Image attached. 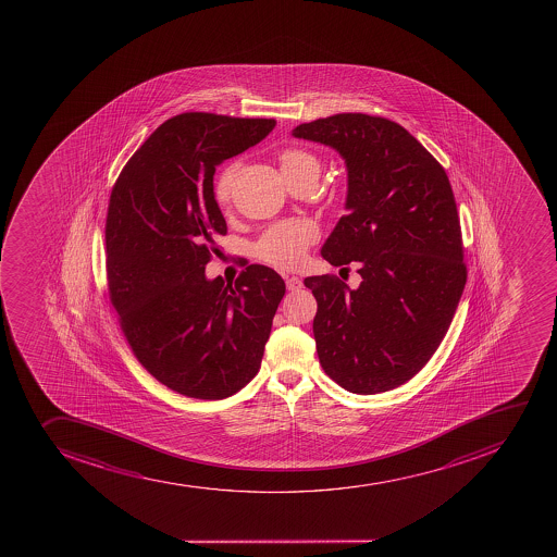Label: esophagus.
<instances>
[{"label":"esophagus","mask_w":557,"mask_h":557,"mask_svg":"<svg viewBox=\"0 0 557 557\" xmlns=\"http://www.w3.org/2000/svg\"><path fill=\"white\" fill-rule=\"evenodd\" d=\"M285 283H287L288 290H299V288H304V282L299 280L298 275H290V277L285 280Z\"/></svg>","instance_id":"34e87169"}]
</instances>
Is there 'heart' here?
Returning <instances> with one entry per match:
<instances>
[{
    "instance_id": "obj_1",
    "label": "heart",
    "mask_w": 557,
    "mask_h": 557,
    "mask_svg": "<svg viewBox=\"0 0 557 557\" xmlns=\"http://www.w3.org/2000/svg\"><path fill=\"white\" fill-rule=\"evenodd\" d=\"M280 165L283 174L301 171H320V161L314 156L301 149L283 150L280 154ZM237 163L226 166L221 172L214 187V198L220 207H226L231 201L232 185L236 177ZM318 239V228L310 221H283L270 226L263 236L253 243L256 258L264 263L274 264L277 269H296L304 263L310 245Z\"/></svg>"
}]
</instances>
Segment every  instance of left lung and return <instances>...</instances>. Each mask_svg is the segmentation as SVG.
Wrapping results in <instances>:
<instances>
[{
    "instance_id": "8db88e82",
    "label": "left lung",
    "mask_w": 557,
    "mask_h": 557,
    "mask_svg": "<svg viewBox=\"0 0 557 557\" xmlns=\"http://www.w3.org/2000/svg\"><path fill=\"white\" fill-rule=\"evenodd\" d=\"M293 136L337 150L347 165V214L321 256L358 263L361 283L305 280L318 301L314 339L331 380L380 394L412 380L434 356L467 283L456 199L445 169L401 125L345 112Z\"/></svg>"
}]
</instances>
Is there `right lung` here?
Here are the masks:
<instances>
[{"label":"right lung","instance_id":"obj_1","mask_svg":"<svg viewBox=\"0 0 557 557\" xmlns=\"http://www.w3.org/2000/svg\"><path fill=\"white\" fill-rule=\"evenodd\" d=\"M275 120L185 112L123 166L107 212V283L139 363L171 391L225 399L258 374L282 275L248 264L234 283L207 280L225 218L215 166L259 144Z\"/></svg>","mask_w":557,"mask_h":557}]
</instances>
